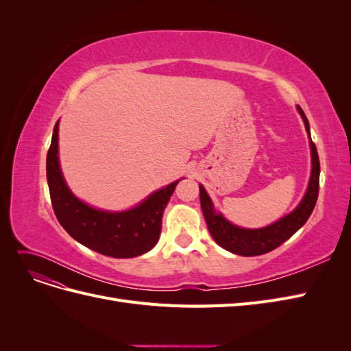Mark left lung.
<instances>
[{
    "label": "left lung",
    "mask_w": 351,
    "mask_h": 351,
    "mask_svg": "<svg viewBox=\"0 0 351 351\" xmlns=\"http://www.w3.org/2000/svg\"><path fill=\"white\" fill-rule=\"evenodd\" d=\"M297 111L300 112L307 136H309L311 145V155H312V171L309 186H307L306 193L300 204L295 206L294 210L287 214L281 219L272 222V224L263 228H243L231 224L228 219L224 218L221 212H217L214 204L206 193L205 187L199 184L200 193V206L204 217L206 221L208 230L212 239L222 249H226L240 256H258V254L268 253L274 249H277L284 241L289 240L297 230H300L306 221L309 219L312 210L316 205L317 192H319V156H317L316 146L311 139V127L307 121L306 115L300 107H297Z\"/></svg>",
    "instance_id": "1"
}]
</instances>
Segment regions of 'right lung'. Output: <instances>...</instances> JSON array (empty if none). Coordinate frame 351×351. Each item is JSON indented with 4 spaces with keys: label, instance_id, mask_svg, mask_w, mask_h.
<instances>
[{
    "label": "right lung",
    "instance_id": "1",
    "mask_svg": "<svg viewBox=\"0 0 351 351\" xmlns=\"http://www.w3.org/2000/svg\"><path fill=\"white\" fill-rule=\"evenodd\" d=\"M58 123L47 155V180L52 208L61 227L90 250L111 258H136L159 240L164 209L180 182L156 190L139 205L121 212L97 209L74 196L61 173Z\"/></svg>",
    "mask_w": 351,
    "mask_h": 351
}]
</instances>
